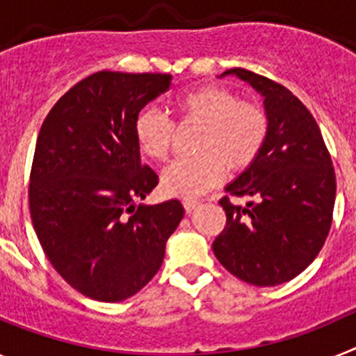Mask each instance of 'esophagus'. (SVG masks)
I'll use <instances>...</instances> for the list:
<instances>
[{
	"label": "esophagus",
	"mask_w": 356,
	"mask_h": 356,
	"mask_svg": "<svg viewBox=\"0 0 356 356\" xmlns=\"http://www.w3.org/2000/svg\"><path fill=\"white\" fill-rule=\"evenodd\" d=\"M197 205H200V201L197 200H184V207L187 212H193Z\"/></svg>",
	"instance_id": "esophagus-1"
}]
</instances>
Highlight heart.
Returning <instances> with one entry per match:
<instances>
[{
  "instance_id": "obj_1",
  "label": "heart",
  "mask_w": 356,
  "mask_h": 356,
  "mask_svg": "<svg viewBox=\"0 0 356 356\" xmlns=\"http://www.w3.org/2000/svg\"><path fill=\"white\" fill-rule=\"evenodd\" d=\"M180 124L197 127L196 153L175 160L162 172V188L171 196L197 197L216 187L228 172L250 168L260 155L269 131L264 108L238 102L237 94L221 85H201L176 99ZM135 140L144 156L163 162L171 153L175 127L156 110L146 108L134 122Z\"/></svg>"
}]
</instances>
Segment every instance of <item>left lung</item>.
<instances>
[{
	"instance_id": "obj_1",
	"label": "left lung",
	"mask_w": 356,
	"mask_h": 356,
	"mask_svg": "<svg viewBox=\"0 0 356 356\" xmlns=\"http://www.w3.org/2000/svg\"><path fill=\"white\" fill-rule=\"evenodd\" d=\"M264 97L269 131L260 155L225 187L226 226L212 244L226 271L257 287L285 284L314 262L328 237L335 171L316 119L284 85L228 69Z\"/></svg>"
}]
</instances>
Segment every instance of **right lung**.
<instances>
[{"instance_id":"obj_1","label":"right lung","mask_w":356,"mask_h":356,"mask_svg":"<svg viewBox=\"0 0 356 356\" xmlns=\"http://www.w3.org/2000/svg\"><path fill=\"white\" fill-rule=\"evenodd\" d=\"M160 72H94L44 119L30 175V213L56 273L87 298L118 303L160 269L185 210L144 205L159 176L140 162L134 122L169 89Z\"/></svg>"}]
</instances>
